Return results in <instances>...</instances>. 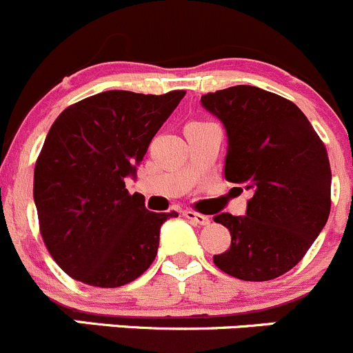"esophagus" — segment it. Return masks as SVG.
I'll return each instance as SVG.
<instances>
[{
    "mask_svg": "<svg viewBox=\"0 0 353 353\" xmlns=\"http://www.w3.org/2000/svg\"><path fill=\"white\" fill-rule=\"evenodd\" d=\"M183 216L187 219H190L192 223H195V225H209V221H211V219L208 218V216H204V214H199V212H195V211H185L183 212Z\"/></svg>",
    "mask_w": 353,
    "mask_h": 353,
    "instance_id": "esophagus-1",
    "label": "esophagus"
}]
</instances>
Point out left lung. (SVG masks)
<instances>
[{"label": "left lung", "instance_id": "1", "mask_svg": "<svg viewBox=\"0 0 353 353\" xmlns=\"http://www.w3.org/2000/svg\"><path fill=\"white\" fill-rule=\"evenodd\" d=\"M201 103L226 128L225 178L252 194L245 216H214L232 245L212 261L239 280H274L302 261L327 221L326 148L292 101L259 87L208 92Z\"/></svg>", "mask_w": 353, "mask_h": 353}]
</instances>
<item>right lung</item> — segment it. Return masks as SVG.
Segmentation results:
<instances>
[{
	"instance_id": "obj_1",
	"label": "right lung",
	"mask_w": 353,
	"mask_h": 353,
	"mask_svg": "<svg viewBox=\"0 0 353 353\" xmlns=\"http://www.w3.org/2000/svg\"><path fill=\"white\" fill-rule=\"evenodd\" d=\"M183 96L106 90L51 125L34 168V202L44 245L73 280L123 287L154 261L161 225L178 212L148 211L125 178Z\"/></svg>"
}]
</instances>
